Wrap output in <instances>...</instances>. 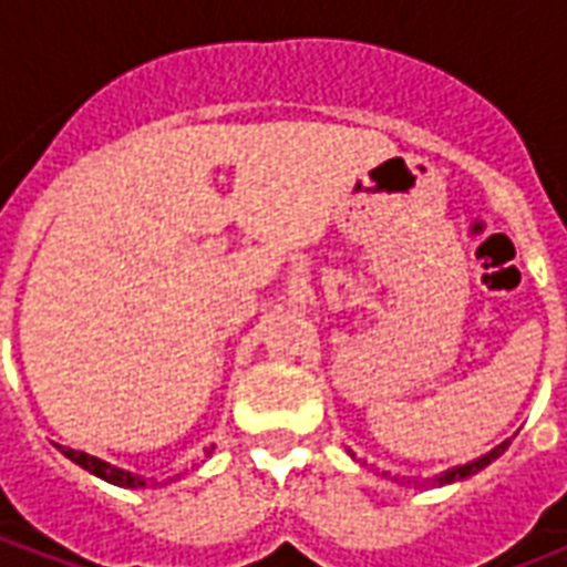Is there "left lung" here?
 <instances>
[{"mask_svg":"<svg viewBox=\"0 0 567 567\" xmlns=\"http://www.w3.org/2000/svg\"><path fill=\"white\" fill-rule=\"evenodd\" d=\"M509 447V441H503L501 447H494L492 453H485L483 458H476V462H471V465H462V467H453V471H447V474L444 476H435V483L439 485H444V483H456V480H465V476H471V474H476V471H480V467H485L488 465V462H492V458H497L503 453V450Z\"/></svg>","mask_w":567,"mask_h":567,"instance_id":"8db88e82","label":"left lung"}]
</instances>
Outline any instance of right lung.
I'll return each mask as SVG.
<instances>
[{
	"label": "right lung",
	"mask_w": 567,
	"mask_h": 567,
	"mask_svg": "<svg viewBox=\"0 0 567 567\" xmlns=\"http://www.w3.org/2000/svg\"><path fill=\"white\" fill-rule=\"evenodd\" d=\"M58 447H61V444H58ZM61 453H64L70 462L82 465L84 471H91V474H96L100 480H105V483H111V485H120V488H144L146 485L144 476L128 474V471H120V467L109 465V462H102V458L91 456V453H82V450H73V447H61Z\"/></svg>",
	"instance_id": "right-lung-1"
}]
</instances>
